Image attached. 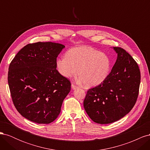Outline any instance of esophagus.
I'll use <instances>...</instances> for the list:
<instances>
[{"label":"esophagus","instance_id":"1","mask_svg":"<svg viewBox=\"0 0 150 150\" xmlns=\"http://www.w3.org/2000/svg\"><path fill=\"white\" fill-rule=\"evenodd\" d=\"M71 88H72V89H76L78 88V86H77L74 85V84H71Z\"/></svg>","mask_w":150,"mask_h":150}]
</instances>
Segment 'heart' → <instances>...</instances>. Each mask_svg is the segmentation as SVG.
Masks as SVG:
<instances>
[{"label": "heart", "instance_id": "1", "mask_svg": "<svg viewBox=\"0 0 150 150\" xmlns=\"http://www.w3.org/2000/svg\"><path fill=\"white\" fill-rule=\"evenodd\" d=\"M111 66V61L107 54L84 46L71 49L66 57L56 60L57 69L61 76L70 78L78 70L80 81L88 87L102 83L110 74Z\"/></svg>", "mask_w": 150, "mask_h": 150}]
</instances>
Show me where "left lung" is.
<instances>
[{
	"label": "left lung",
	"mask_w": 150,
	"mask_h": 150,
	"mask_svg": "<svg viewBox=\"0 0 150 150\" xmlns=\"http://www.w3.org/2000/svg\"><path fill=\"white\" fill-rule=\"evenodd\" d=\"M113 49L117 57L111 72L102 83L88 91L83 103L90 118L99 124L123 117L138 96L141 75L138 64L125 49Z\"/></svg>",
	"instance_id": "left-lung-1"
}]
</instances>
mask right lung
<instances>
[{"instance_id":"right-lung-1","label":"right lung","mask_w":150,"mask_h":150,"mask_svg":"<svg viewBox=\"0 0 150 150\" xmlns=\"http://www.w3.org/2000/svg\"><path fill=\"white\" fill-rule=\"evenodd\" d=\"M64 47L51 42L29 44L11 61L8 84L13 103L25 118L49 124L59 115L71 85L56 69L57 57Z\"/></svg>"}]
</instances>
